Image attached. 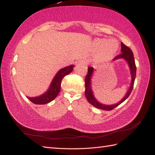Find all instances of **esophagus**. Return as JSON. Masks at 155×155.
<instances>
[{
  "mask_svg": "<svg viewBox=\"0 0 155 155\" xmlns=\"http://www.w3.org/2000/svg\"><path fill=\"white\" fill-rule=\"evenodd\" d=\"M78 64H83V65H86L87 64V61L85 60V59H81V60L78 61Z\"/></svg>",
  "mask_w": 155,
  "mask_h": 155,
  "instance_id": "obj_1",
  "label": "esophagus"
}]
</instances>
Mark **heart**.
<instances>
[{"mask_svg":"<svg viewBox=\"0 0 155 155\" xmlns=\"http://www.w3.org/2000/svg\"><path fill=\"white\" fill-rule=\"evenodd\" d=\"M115 42L114 40H112V39H110V40H108L106 43H105L104 46L102 48V50L100 52L99 55L98 56V60L101 61V62H104V61H107L108 60L113 57V55L115 54V52L117 51L118 49V45L116 43V47H115V45L113 42ZM111 42L110 43V42ZM104 41V40H98L97 41V45L98 47H101L103 45ZM108 43H109L108 49H107L106 45Z\"/></svg>","mask_w":155,"mask_h":155,"instance_id":"heart-1","label":"heart"}]
</instances>
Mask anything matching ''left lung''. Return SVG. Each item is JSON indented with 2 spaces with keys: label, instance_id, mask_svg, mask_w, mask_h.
Returning a JSON list of instances; mask_svg holds the SVG:
<instances>
[{
  "label": "left lung",
  "instance_id": "1",
  "mask_svg": "<svg viewBox=\"0 0 155 155\" xmlns=\"http://www.w3.org/2000/svg\"><path fill=\"white\" fill-rule=\"evenodd\" d=\"M120 44H121L122 53L118 54V56H117V57H115L113 58V61L119 58H124V60H126L127 63L128 64V66H129L131 77H132V81H131V84H130V87L129 88V89L128 90L126 95H125V97L119 102V103H118L117 104H113V105H106V104H101V103H99V102L96 100V98H95L94 97L93 91H92V88H91V78L94 72V68L93 67L88 68V73L86 76V77H85V80H84L85 96H86V98L88 103L96 108H99V109L105 110H111L114 109V108H116L117 106H118V105L120 104L123 102H124L128 97H129V95L131 93V92H132V90L133 88L134 80H135V77H136V69H137L135 61H134V54L132 51H131L128 47H127L126 45H124L123 42H120Z\"/></svg>",
  "mask_w": 155,
  "mask_h": 155
}]
</instances>
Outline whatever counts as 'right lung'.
<instances>
[{
  "instance_id": "1",
  "label": "right lung",
  "mask_w": 155,
  "mask_h": 155,
  "mask_svg": "<svg viewBox=\"0 0 155 155\" xmlns=\"http://www.w3.org/2000/svg\"><path fill=\"white\" fill-rule=\"evenodd\" d=\"M74 65H71L61 69L55 75L48 90L43 94L37 97H27L32 103L36 104H44L50 103L57 97L61 91V82L66 75L70 74L73 70Z\"/></svg>"
}]
</instances>
